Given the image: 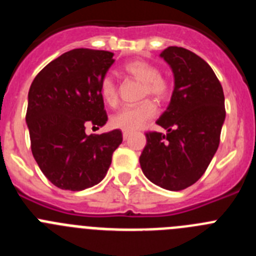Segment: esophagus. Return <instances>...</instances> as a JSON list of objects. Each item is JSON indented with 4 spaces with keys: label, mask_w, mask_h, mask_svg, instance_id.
<instances>
[{
    "label": "esophagus",
    "mask_w": 256,
    "mask_h": 256,
    "mask_svg": "<svg viewBox=\"0 0 256 256\" xmlns=\"http://www.w3.org/2000/svg\"><path fill=\"white\" fill-rule=\"evenodd\" d=\"M130 136V132H126V130H123V138L126 140Z\"/></svg>",
    "instance_id": "1"
}]
</instances>
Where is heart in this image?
Instances as JSON below:
<instances>
[{
	"instance_id": "1",
	"label": "heart",
	"mask_w": 256,
	"mask_h": 256,
	"mask_svg": "<svg viewBox=\"0 0 256 256\" xmlns=\"http://www.w3.org/2000/svg\"><path fill=\"white\" fill-rule=\"evenodd\" d=\"M124 72L136 80L142 82L141 96H151L158 101H165L170 94V82L160 76L159 68L146 60H132L124 65ZM100 94L108 106H115L118 102V88L110 76L101 80ZM158 114V106L151 100H144L136 106L123 108L112 118V124L115 128L133 132L151 120Z\"/></svg>"
}]
</instances>
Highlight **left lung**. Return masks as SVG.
<instances>
[{
	"mask_svg": "<svg viewBox=\"0 0 256 256\" xmlns=\"http://www.w3.org/2000/svg\"><path fill=\"white\" fill-rule=\"evenodd\" d=\"M160 56L174 76L170 102L156 122L168 133H146L140 164L152 183L180 191L200 180L218 150L224 94L209 64L190 50L170 46Z\"/></svg>",
	"mask_w": 256,
	"mask_h": 256,
	"instance_id": "left-lung-1",
	"label": "left lung"
}]
</instances>
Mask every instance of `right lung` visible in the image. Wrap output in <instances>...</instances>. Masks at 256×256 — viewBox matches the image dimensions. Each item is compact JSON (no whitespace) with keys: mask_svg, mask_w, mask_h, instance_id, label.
Returning <instances> with one entry per match:
<instances>
[{"mask_svg":"<svg viewBox=\"0 0 256 256\" xmlns=\"http://www.w3.org/2000/svg\"><path fill=\"white\" fill-rule=\"evenodd\" d=\"M114 54L76 48L47 64L32 82L26 120L32 154L47 180L61 190L82 191L105 178L122 130L86 134V124L108 122L101 80Z\"/></svg>","mask_w":256,"mask_h":256,"instance_id":"right-lung-1","label":"right lung"}]
</instances>
